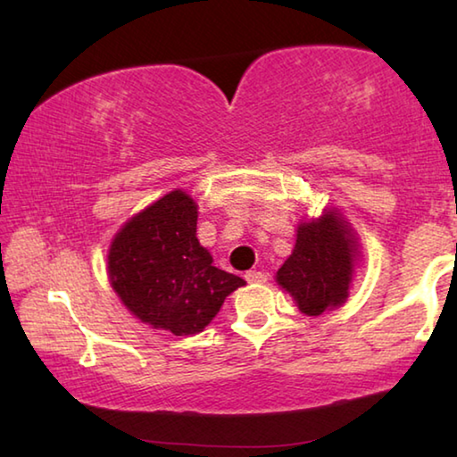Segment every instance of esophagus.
Masks as SVG:
<instances>
[{"mask_svg":"<svg viewBox=\"0 0 457 457\" xmlns=\"http://www.w3.org/2000/svg\"><path fill=\"white\" fill-rule=\"evenodd\" d=\"M245 280L250 284H264L268 278L264 272H260V270H250V272L245 274Z\"/></svg>","mask_w":457,"mask_h":457,"instance_id":"esophagus-1","label":"esophagus"}]
</instances>
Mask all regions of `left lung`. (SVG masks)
<instances>
[{
    "label": "left lung",
    "instance_id": "1",
    "mask_svg": "<svg viewBox=\"0 0 457 457\" xmlns=\"http://www.w3.org/2000/svg\"><path fill=\"white\" fill-rule=\"evenodd\" d=\"M354 239L338 213L300 223L292 256L278 270L276 280L296 300L300 312L319 316L349 296L354 266Z\"/></svg>",
    "mask_w": 457,
    "mask_h": 457
}]
</instances>
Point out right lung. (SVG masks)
Returning a JSON list of instances; mask_svg holds the SVG:
<instances>
[{
	"label": "right lung",
	"instance_id": "add662e5",
	"mask_svg": "<svg viewBox=\"0 0 457 457\" xmlns=\"http://www.w3.org/2000/svg\"><path fill=\"white\" fill-rule=\"evenodd\" d=\"M195 231L197 205L177 189L127 221L108 252L111 284L129 311L177 337L204 330L245 284L213 266Z\"/></svg>",
	"mask_w": 457,
	"mask_h": 457
}]
</instances>
